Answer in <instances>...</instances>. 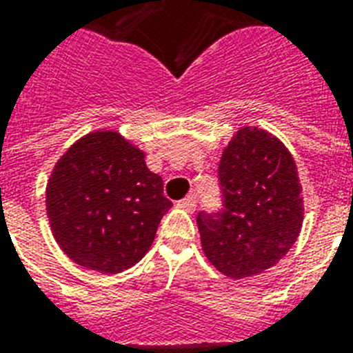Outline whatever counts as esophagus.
Masks as SVG:
<instances>
[{"mask_svg":"<svg viewBox=\"0 0 353 353\" xmlns=\"http://www.w3.org/2000/svg\"><path fill=\"white\" fill-rule=\"evenodd\" d=\"M177 207L183 210H187V212H194V210H196V198H194V196H188V198L185 199H179V201H177Z\"/></svg>","mask_w":353,"mask_h":353,"instance_id":"obj_1","label":"esophagus"}]
</instances>
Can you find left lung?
Masks as SVG:
<instances>
[{
    "label": "left lung",
    "mask_w": 353,
    "mask_h": 353,
    "mask_svg": "<svg viewBox=\"0 0 353 353\" xmlns=\"http://www.w3.org/2000/svg\"><path fill=\"white\" fill-rule=\"evenodd\" d=\"M220 212H199L205 256L220 273L247 279L273 268L296 241L304 220L293 155L256 126L240 128L221 154Z\"/></svg>",
    "instance_id": "left-lung-1"
}]
</instances>
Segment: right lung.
<instances>
[{"label":"right lung","mask_w":353,"mask_h":353,"mask_svg":"<svg viewBox=\"0 0 353 353\" xmlns=\"http://www.w3.org/2000/svg\"><path fill=\"white\" fill-rule=\"evenodd\" d=\"M172 207L144 152L117 132H93L58 159L47 181L52 236L73 262L99 273L132 268Z\"/></svg>","instance_id":"add662e5"}]
</instances>
